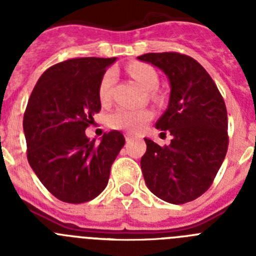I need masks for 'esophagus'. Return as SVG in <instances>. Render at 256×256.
<instances>
[{"label": "esophagus", "instance_id": "1", "mask_svg": "<svg viewBox=\"0 0 256 256\" xmlns=\"http://www.w3.org/2000/svg\"><path fill=\"white\" fill-rule=\"evenodd\" d=\"M133 140H134V137H133V136H130V134L126 136V142H130V141H133Z\"/></svg>", "mask_w": 256, "mask_h": 256}]
</instances>
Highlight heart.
Segmentation results:
<instances>
[{
  "label": "heart",
  "mask_w": 256,
  "mask_h": 256,
  "mask_svg": "<svg viewBox=\"0 0 256 256\" xmlns=\"http://www.w3.org/2000/svg\"><path fill=\"white\" fill-rule=\"evenodd\" d=\"M130 76L134 79L136 82H138L144 90L152 91L154 88L158 86V74L152 66L144 62H132L126 68ZM112 80H114V73L112 70H108L104 74L101 79L100 88H98V94L100 100L102 102H108L110 100V88H112ZM154 118V112L150 108H118L116 110L112 112L108 116V124L110 128L114 130H122L130 133H137L144 128L148 122Z\"/></svg>",
  "instance_id": "obj_1"
}]
</instances>
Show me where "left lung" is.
Returning a JSON list of instances; mask_svg holds the SVG:
<instances>
[{"instance_id":"left-lung-1","label":"left lung","mask_w":256,"mask_h":256,"mask_svg":"<svg viewBox=\"0 0 256 256\" xmlns=\"http://www.w3.org/2000/svg\"><path fill=\"white\" fill-rule=\"evenodd\" d=\"M140 60L160 68L170 82L166 112L156 122L170 133L160 146L144 138L141 159L144 182L154 195L170 204H186L209 190L228 150L227 108L206 70L180 52L144 54Z\"/></svg>"}]
</instances>
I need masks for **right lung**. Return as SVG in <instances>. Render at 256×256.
<instances>
[{
    "mask_svg": "<svg viewBox=\"0 0 256 256\" xmlns=\"http://www.w3.org/2000/svg\"><path fill=\"white\" fill-rule=\"evenodd\" d=\"M115 58H76L52 65L38 79L22 128L26 158L44 186L58 200L82 204L98 196L126 144L119 130L90 141L84 130L101 110V79Z\"/></svg>",
    "mask_w": 256,
    "mask_h": 256,
    "instance_id": "1",
    "label": "right lung"
}]
</instances>
